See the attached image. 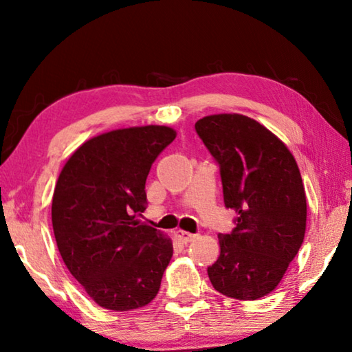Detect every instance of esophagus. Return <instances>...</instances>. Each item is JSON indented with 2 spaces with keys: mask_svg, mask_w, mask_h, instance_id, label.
Wrapping results in <instances>:
<instances>
[{
  "mask_svg": "<svg viewBox=\"0 0 352 352\" xmlns=\"http://www.w3.org/2000/svg\"><path fill=\"white\" fill-rule=\"evenodd\" d=\"M175 237H177V241L178 242H182V243H189L190 241L194 239V234H190V233H186V231H182V230H178L177 233H175Z\"/></svg>",
  "mask_w": 352,
  "mask_h": 352,
  "instance_id": "esophagus-1",
  "label": "esophagus"
}]
</instances>
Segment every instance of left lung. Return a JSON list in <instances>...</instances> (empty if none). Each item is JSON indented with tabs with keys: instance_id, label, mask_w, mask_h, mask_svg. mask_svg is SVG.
Segmentation results:
<instances>
[{
	"instance_id": "1",
	"label": "left lung",
	"mask_w": 352,
	"mask_h": 352,
	"mask_svg": "<svg viewBox=\"0 0 352 352\" xmlns=\"http://www.w3.org/2000/svg\"><path fill=\"white\" fill-rule=\"evenodd\" d=\"M195 132L219 164L225 206L237 214L233 231L219 234L208 276L222 295L258 300L276 289L305 239L300 169L284 142L248 116H205Z\"/></svg>"
}]
</instances>
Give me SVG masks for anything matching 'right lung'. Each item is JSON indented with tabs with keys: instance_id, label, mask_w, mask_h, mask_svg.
Instances as JSON below:
<instances>
[{
	"instance_id": "add662e5",
	"label": "right lung",
	"mask_w": 352,
	"mask_h": 352,
	"mask_svg": "<svg viewBox=\"0 0 352 352\" xmlns=\"http://www.w3.org/2000/svg\"><path fill=\"white\" fill-rule=\"evenodd\" d=\"M175 130L144 126L102 133L77 148L58 175L52 228L65 265L91 300L132 311L157 296L174 247L136 216L147 206L152 163Z\"/></svg>"
}]
</instances>
